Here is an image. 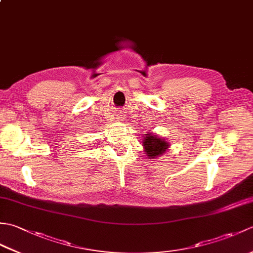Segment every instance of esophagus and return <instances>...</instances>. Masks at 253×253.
I'll use <instances>...</instances> for the list:
<instances>
[{
  "instance_id": "1",
  "label": "esophagus",
  "mask_w": 253,
  "mask_h": 253,
  "mask_svg": "<svg viewBox=\"0 0 253 253\" xmlns=\"http://www.w3.org/2000/svg\"><path fill=\"white\" fill-rule=\"evenodd\" d=\"M116 120L118 122H124V121L126 120V116H125V114H123V113H120V114H117Z\"/></svg>"
}]
</instances>
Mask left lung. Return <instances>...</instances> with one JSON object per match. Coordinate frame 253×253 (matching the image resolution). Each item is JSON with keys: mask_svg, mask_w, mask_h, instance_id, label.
Here are the masks:
<instances>
[{"mask_svg": "<svg viewBox=\"0 0 253 253\" xmlns=\"http://www.w3.org/2000/svg\"><path fill=\"white\" fill-rule=\"evenodd\" d=\"M143 149L149 159H158L163 155L169 147V142L163 137H159L152 131L146 132L143 137Z\"/></svg>", "mask_w": 253, "mask_h": 253, "instance_id": "obj_1", "label": "left lung"}]
</instances>
